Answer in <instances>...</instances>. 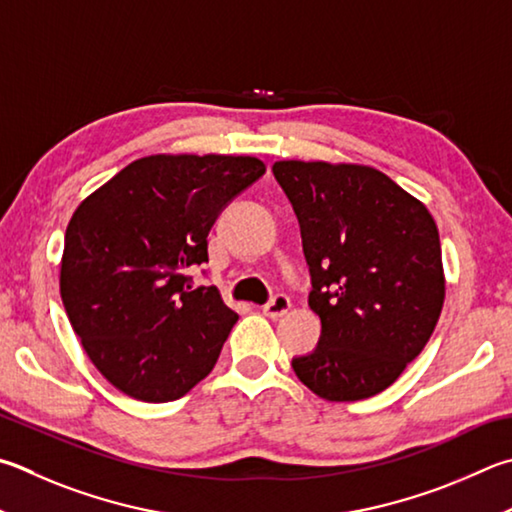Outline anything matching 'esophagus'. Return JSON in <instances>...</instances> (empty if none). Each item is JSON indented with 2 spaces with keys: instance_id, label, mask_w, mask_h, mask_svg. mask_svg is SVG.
Wrapping results in <instances>:
<instances>
[{
  "instance_id": "obj_1",
  "label": "esophagus",
  "mask_w": 512,
  "mask_h": 512,
  "mask_svg": "<svg viewBox=\"0 0 512 512\" xmlns=\"http://www.w3.org/2000/svg\"><path fill=\"white\" fill-rule=\"evenodd\" d=\"M288 309H291V300H288V295L284 293H277L271 302H266L262 306L264 315H268V318H282L284 313H288Z\"/></svg>"
}]
</instances>
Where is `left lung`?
<instances>
[{
	"label": "left lung",
	"mask_w": 512,
	"mask_h": 512,
	"mask_svg": "<svg viewBox=\"0 0 512 512\" xmlns=\"http://www.w3.org/2000/svg\"><path fill=\"white\" fill-rule=\"evenodd\" d=\"M300 221L318 347L293 358L324 401L387 389L423 351L445 297L439 230L421 201L367 165L277 161Z\"/></svg>",
	"instance_id": "obj_1"
}]
</instances>
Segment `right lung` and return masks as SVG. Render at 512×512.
<instances>
[{
	"label": "right lung",
	"mask_w": 512,
	"mask_h": 512,
	"mask_svg": "<svg viewBox=\"0 0 512 512\" xmlns=\"http://www.w3.org/2000/svg\"><path fill=\"white\" fill-rule=\"evenodd\" d=\"M264 172L255 156L154 154L73 212L60 295L89 360L123 394L176 401L215 367L239 315L188 271L208 262L221 210Z\"/></svg>",
	"instance_id": "obj_1"
}]
</instances>
